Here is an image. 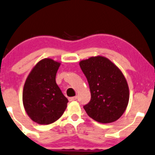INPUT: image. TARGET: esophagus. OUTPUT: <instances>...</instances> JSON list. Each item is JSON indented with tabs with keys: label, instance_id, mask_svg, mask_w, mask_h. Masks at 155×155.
Wrapping results in <instances>:
<instances>
[{
	"label": "esophagus",
	"instance_id": "34e87169",
	"mask_svg": "<svg viewBox=\"0 0 155 155\" xmlns=\"http://www.w3.org/2000/svg\"><path fill=\"white\" fill-rule=\"evenodd\" d=\"M76 99H77V97H69V101H75Z\"/></svg>",
	"mask_w": 155,
	"mask_h": 155
}]
</instances>
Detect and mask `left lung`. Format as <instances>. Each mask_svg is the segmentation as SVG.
<instances>
[{
  "label": "left lung",
  "instance_id": "left-lung-1",
  "mask_svg": "<svg viewBox=\"0 0 155 155\" xmlns=\"http://www.w3.org/2000/svg\"><path fill=\"white\" fill-rule=\"evenodd\" d=\"M79 64L91 92L90 101L84 106L85 111L99 123L116 121L124 113L129 100V86L122 71L103 56L91 57Z\"/></svg>",
  "mask_w": 155,
  "mask_h": 155
}]
</instances>
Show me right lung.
Here are the masks:
<instances>
[{
	"label": "right lung",
	"instance_id": "right-lung-1",
	"mask_svg": "<svg viewBox=\"0 0 155 155\" xmlns=\"http://www.w3.org/2000/svg\"><path fill=\"white\" fill-rule=\"evenodd\" d=\"M61 63L41 60L28 75L23 90V104L29 117L41 125L54 123L64 114L68 99L56 84Z\"/></svg>",
	"mask_w": 155,
	"mask_h": 155
}]
</instances>
